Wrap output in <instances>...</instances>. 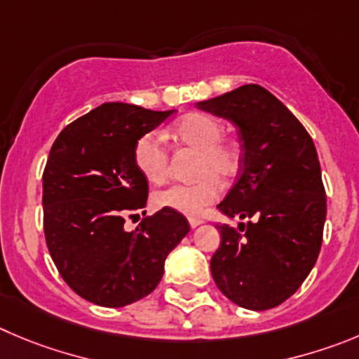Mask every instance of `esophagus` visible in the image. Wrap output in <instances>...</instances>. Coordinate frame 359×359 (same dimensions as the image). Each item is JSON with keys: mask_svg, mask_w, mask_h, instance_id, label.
<instances>
[{"mask_svg": "<svg viewBox=\"0 0 359 359\" xmlns=\"http://www.w3.org/2000/svg\"><path fill=\"white\" fill-rule=\"evenodd\" d=\"M202 223H203V219H198V217H191V219H189L191 229H196V226H200Z\"/></svg>", "mask_w": 359, "mask_h": 359, "instance_id": "obj_1", "label": "esophagus"}]
</instances>
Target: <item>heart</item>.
Wrapping results in <instances>:
<instances>
[{
  "label": "heart",
  "mask_w": 359,
  "mask_h": 359,
  "mask_svg": "<svg viewBox=\"0 0 359 359\" xmlns=\"http://www.w3.org/2000/svg\"><path fill=\"white\" fill-rule=\"evenodd\" d=\"M173 134L180 143L202 154L198 175L193 184H172L154 195L157 207L172 209L189 217H198L221 195V182L239 170L241 150L237 143L225 138V127L205 113H191L177 122ZM134 164L150 182H163L170 172V150L164 136L157 130L140 136L134 145Z\"/></svg>",
  "instance_id": "obj_1"
}]
</instances>
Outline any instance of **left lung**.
<instances>
[{
  "label": "left lung",
  "mask_w": 359,
  "mask_h": 359,
  "mask_svg": "<svg viewBox=\"0 0 359 359\" xmlns=\"http://www.w3.org/2000/svg\"><path fill=\"white\" fill-rule=\"evenodd\" d=\"M239 129L243 168L217 209L248 217L239 230L216 225L210 259L217 289L237 306L269 310L289 299L316 266L326 221V191L310 134L260 85L196 104Z\"/></svg>",
  "instance_id": "obj_1"
}]
</instances>
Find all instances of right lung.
<instances>
[{"label": "right lung", "instance_id": "obj_1", "mask_svg": "<svg viewBox=\"0 0 359 359\" xmlns=\"http://www.w3.org/2000/svg\"><path fill=\"white\" fill-rule=\"evenodd\" d=\"M173 113L106 102L53 143L42 175L46 243L67 285L90 303L120 308L149 296L168 253L189 232L172 209L143 217L133 232L123 229L149 196L134 145Z\"/></svg>", "mask_w": 359, "mask_h": 359}]
</instances>
